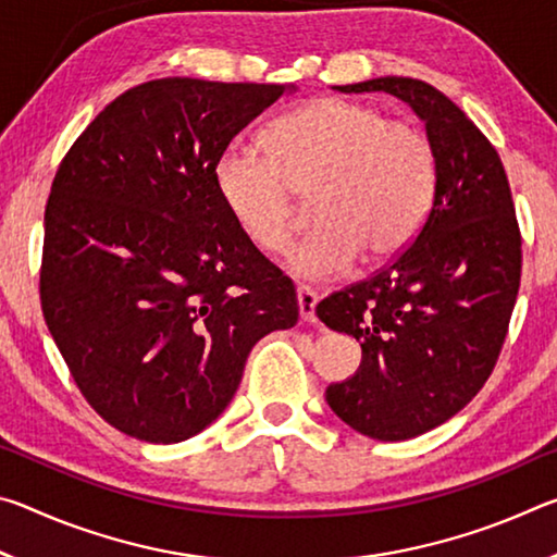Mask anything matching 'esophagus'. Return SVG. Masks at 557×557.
I'll return each instance as SVG.
<instances>
[{"label": "esophagus", "mask_w": 557, "mask_h": 557, "mask_svg": "<svg viewBox=\"0 0 557 557\" xmlns=\"http://www.w3.org/2000/svg\"><path fill=\"white\" fill-rule=\"evenodd\" d=\"M297 301H299V317H301V322H307V324H314L317 322V301H319V297H317V292L312 289V287H307V285H299L297 287Z\"/></svg>", "instance_id": "esophagus-1"}]
</instances>
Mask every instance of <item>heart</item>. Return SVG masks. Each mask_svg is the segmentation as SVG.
Segmentation results:
<instances>
[{"instance_id":"heart-1","label":"heart","mask_w":557,"mask_h":557,"mask_svg":"<svg viewBox=\"0 0 557 557\" xmlns=\"http://www.w3.org/2000/svg\"><path fill=\"white\" fill-rule=\"evenodd\" d=\"M265 147L231 143L213 182L245 238L282 252L297 231V194H314L319 228L289 252L301 277L326 280L398 256L425 225L437 154L420 127L346 98H317L268 129Z\"/></svg>"}]
</instances>
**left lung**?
Returning <instances> with one entry per match:
<instances>
[{"mask_svg": "<svg viewBox=\"0 0 557 557\" xmlns=\"http://www.w3.org/2000/svg\"><path fill=\"white\" fill-rule=\"evenodd\" d=\"M336 90L408 102L437 154L435 201L408 248L317 305L363 351L351 379L326 388L329 408L366 437L410 440L457 414L492 375L521 285V231L498 152L445 92L400 75Z\"/></svg>", "mask_w": 557, "mask_h": 557, "instance_id": "8db88e82", "label": "left lung"}]
</instances>
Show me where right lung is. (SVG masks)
<instances>
[{"label": "right lung", "mask_w": 557, "mask_h": 557, "mask_svg": "<svg viewBox=\"0 0 557 557\" xmlns=\"http://www.w3.org/2000/svg\"><path fill=\"white\" fill-rule=\"evenodd\" d=\"M295 86L159 78L75 139L46 203L41 309L90 408L174 445L238 391L250 348L297 324L292 280L215 191L231 139Z\"/></svg>", "instance_id": "1"}]
</instances>
